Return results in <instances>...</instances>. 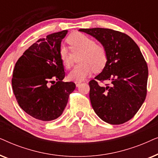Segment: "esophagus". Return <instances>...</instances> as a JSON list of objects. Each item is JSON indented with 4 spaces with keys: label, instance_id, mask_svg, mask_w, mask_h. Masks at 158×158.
<instances>
[{
    "label": "esophagus",
    "instance_id": "esophagus-1",
    "mask_svg": "<svg viewBox=\"0 0 158 158\" xmlns=\"http://www.w3.org/2000/svg\"><path fill=\"white\" fill-rule=\"evenodd\" d=\"M82 83L81 81H75V84H76V86L77 87H78V86L81 85V83Z\"/></svg>",
    "mask_w": 158,
    "mask_h": 158
}]
</instances>
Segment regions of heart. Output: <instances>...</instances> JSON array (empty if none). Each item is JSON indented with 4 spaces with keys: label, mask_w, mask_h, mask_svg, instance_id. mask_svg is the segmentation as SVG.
<instances>
[{
    "label": "heart",
    "mask_w": 158,
    "mask_h": 158,
    "mask_svg": "<svg viewBox=\"0 0 158 158\" xmlns=\"http://www.w3.org/2000/svg\"><path fill=\"white\" fill-rule=\"evenodd\" d=\"M71 52L62 44L59 48V56L64 68L72 65L73 55L80 53L77 64L69 73L71 81H82L93 71L99 72L105 68L108 55L106 49L103 45L96 44L94 39L81 32H75L67 38Z\"/></svg>",
    "instance_id": "1"
}]
</instances>
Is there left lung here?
Segmentation results:
<instances>
[{"label":"left lung","instance_id":"1","mask_svg":"<svg viewBox=\"0 0 158 158\" xmlns=\"http://www.w3.org/2000/svg\"><path fill=\"white\" fill-rule=\"evenodd\" d=\"M101 43L108 60L100 74L89 82L94 111L105 122L122 124L130 120L145 100L148 68L139 47L122 32L104 28L81 29ZM97 80L110 83L98 85Z\"/></svg>","mask_w":158,"mask_h":158}]
</instances>
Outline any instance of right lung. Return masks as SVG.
I'll return each mask as SVG.
<instances>
[{"label":"right lung","instance_id":"obj_1","mask_svg":"<svg viewBox=\"0 0 158 158\" xmlns=\"http://www.w3.org/2000/svg\"><path fill=\"white\" fill-rule=\"evenodd\" d=\"M67 33L64 30L40 39L15 64L12 78L15 97L19 106L36 119L52 121L59 117L75 88L73 82L62 81L65 73L59 48Z\"/></svg>","mask_w":158,"mask_h":158}]
</instances>
